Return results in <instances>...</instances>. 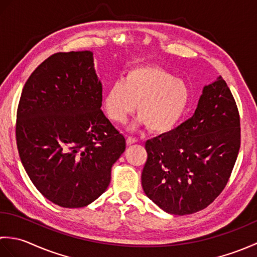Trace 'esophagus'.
Wrapping results in <instances>:
<instances>
[{"label": "esophagus", "instance_id": "34e87169", "mask_svg": "<svg viewBox=\"0 0 257 257\" xmlns=\"http://www.w3.org/2000/svg\"><path fill=\"white\" fill-rule=\"evenodd\" d=\"M138 141L137 138H134V137H130V136H128L127 137V144L128 145H133V144H136Z\"/></svg>", "mask_w": 257, "mask_h": 257}]
</instances>
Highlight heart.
Segmentation results:
<instances>
[{"mask_svg": "<svg viewBox=\"0 0 257 257\" xmlns=\"http://www.w3.org/2000/svg\"><path fill=\"white\" fill-rule=\"evenodd\" d=\"M190 96L183 79L156 65H140L108 87L102 105L107 117L117 123H123L137 105V122L163 134L176 127L187 112Z\"/></svg>", "mask_w": 257, "mask_h": 257, "instance_id": "1", "label": "heart"}]
</instances>
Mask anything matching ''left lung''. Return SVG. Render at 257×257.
<instances>
[{
    "instance_id": "obj_1",
    "label": "left lung",
    "mask_w": 257,
    "mask_h": 257,
    "mask_svg": "<svg viewBox=\"0 0 257 257\" xmlns=\"http://www.w3.org/2000/svg\"><path fill=\"white\" fill-rule=\"evenodd\" d=\"M235 99L222 76L205 86L193 116L148 140L145 193L174 215L205 209L224 190L241 146Z\"/></svg>"
}]
</instances>
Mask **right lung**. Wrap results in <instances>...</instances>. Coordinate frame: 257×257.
Masks as SVG:
<instances>
[{"label":"right lung","mask_w":257,"mask_h":257,"mask_svg":"<svg viewBox=\"0 0 257 257\" xmlns=\"http://www.w3.org/2000/svg\"><path fill=\"white\" fill-rule=\"evenodd\" d=\"M102 86L92 53H56L22 90L16 145L35 188L63 207H83L108 188L123 136L100 109Z\"/></svg>","instance_id":"add662e5"}]
</instances>
